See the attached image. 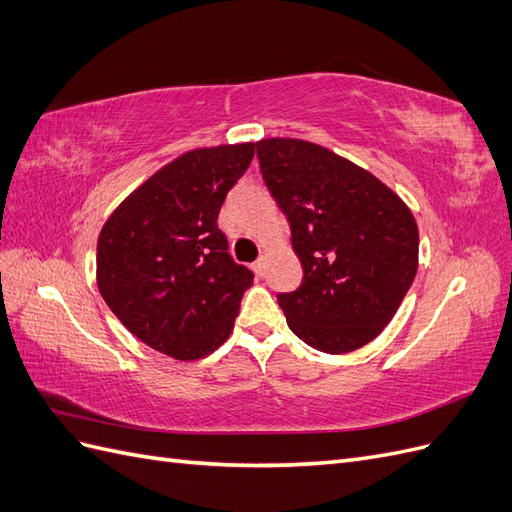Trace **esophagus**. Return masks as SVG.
<instances>
[{"mask_svg": "<svg viewBox=\"0 0 512 512\" xmlns=\"http://www.w3.org/2000/svg\"><path fill=\"white\" fill-rule=\"evenodd\" d=\"M252 269H254V273L258 275V277H262L265 275V258H258L254 265H252Z\"/></svg>", "mask_w": 512, "mask_h": 512, "instance_id": "obj_1", "label": "esophagus"}]
</instances>
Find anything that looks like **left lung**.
<instances>
[{
  "mask_svg": "<svg viewBox=\"0 0 512 512\" xmlns=\"http://www.w3.org/2000/svg\"><path fill=\"white\" fill-rule=\"evenodd\" d=\"M260 173L303 267L280 292L290 331L329 354L369 344L391 322L418 267V228L393 190L361 166L297 138L256 143Z\"/></svg>",
  "mask_w": 512,
  "mask_h": 512,
  "instance_id": "obj_1",
  "label": "left lung"
}]
</instances>
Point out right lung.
Returning <instances> with one entry per match:
<instances>
[{
    "label": "right lung",
    "mask_w": 512,
    "mask_h": 512,
    "mask_svg": "<svg viewBox=\"0 0 512 512\" xmlns=\"http://www.w3.org/2000/svg\"><path fill=\"white\" fill-rule=\"evenodd\" d=\"M254 143L183 153L132 192L98 239V288L130 333L194 361L222 346L254 273L228 254L218 215Z\"/></svg>",
    "instance_id": "right-lung-1"
}]
</instances>
